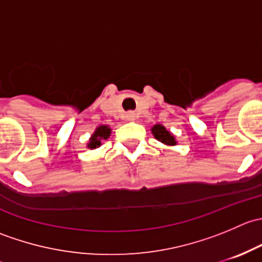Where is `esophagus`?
I'll return each instance as SVG.
<instances>
[{
    "mask_svg": "<svg viewBox=\"0 0 262 262\" xmlns=\"http://www.w3.org/2000/svg\"><path fill=\"white\" fill-rule=\"evenodd\" d=\"M137 118H138L137 113H134V112H128V113H126V119H128L129 121H134Z\"/></svg>",
    "mask_w": 262,
    "mask_h": 262,
    "instance_id": "34e87169",
    "label": "esophagus"
}]
</instances>
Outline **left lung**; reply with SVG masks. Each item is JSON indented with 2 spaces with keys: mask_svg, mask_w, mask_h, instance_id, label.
Wrapping results in <instances>:
<instances>
[{
  "mask_svg": "<svg viewBox=\"0 0 262 262\" xmlns=\"http://www.w3.org/2000/svg\"><path fill=\"white\" fill-rule=\"evenodd\" d=\"M150 132H152L153 137H155L158 142L165 144V146L172 147L178 144L176 137L173 136L168 129H166V126H163L162 124H155V125L150 128Z\"/></svg>",
  "mask_w": 262,
  "mask_h": 262,
  "instance_id": "left-lung-1",
  "label": "left lung"
}]
</instances>
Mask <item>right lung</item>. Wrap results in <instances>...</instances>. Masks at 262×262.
I'll return each instance as SVG.
<instances>
[{
    "label": "right lung",
    "instance_id": "right-lung-1",
    "mask_svg": "<svg viewBox=\"0 0 262 262\" xmlns=\"http://www.w3.org/2000/svg\"><path fill=\"white\" fill-rule=\"evenodd\" d=\"M112 134V128L109 125H99L95 129L94 133L91 134L89 139V143H87V148L90 149H96L102 144V141H106L107 138Z\"/></svg>",
    "mask_w": 262,
    "mask_h": 262
}]
</instances>
